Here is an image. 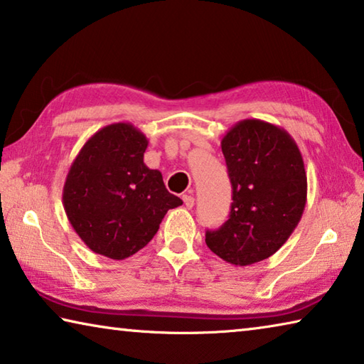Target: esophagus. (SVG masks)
<instances>
[{
    "label": "esophagus",
    "instance_id": "obj_1",
    "mask_svg": "<svg viewBox=\"0 0 364 364\" xmlns=\"http://www.w3.org/2000/svg\"><path fill=\"white\" fill-rule=\"evenodd\" d=\"M183 202H184V205H186V208H193V205H194V197L191 196V194H184V196H183Z\"/></svg>",
    "mask_w": 364,
    "mask_h": 364
}]
</instances>
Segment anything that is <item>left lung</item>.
<instances>
[{"instance_id": "left-lung-1", "label": "left lung", "mask_w": 364, "mask_h": 364, "mask_svg": "<svg viewBox=\"0 0 364 364\" xmlns=\"http://www.w3.org/2000/svg\"><path fill=\"white\" fill-rule=\"evenodd\" d=\"M232 186L230 218L205 242L236 267L262 262L291 237L306 204L304 157L294 138L274 123L245 119L221 138Z\"/></svg>"}]
</instances>
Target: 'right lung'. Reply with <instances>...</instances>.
Wrapping results in <instances>:
<instances>
[{
  "label": "right lung",
  "instance_id": "add662e5",
  "mask_svg": "<svg viewBox=\"0 0 364 364\" xmlns=\"http://www.w3.org/2000/svg\"><path fill=\"white\" fill-rule=\"evenodd\" d=\"M146 134L128 122L97 130L73 159L63 205L78 237L95 254L125 260L156 236L170 208L162 173L144 164Z\"/></svg>",
  "mask_w": 364,
  "mask_h": 364
}]
</instances>
